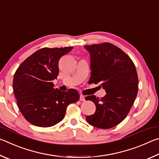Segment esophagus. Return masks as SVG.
<instances>
[{"label":"esophagus","instance_id":"34e87169","mask_svg":"<svg viewBox=\"0 0 159 159\" xmlns=\"http://www.w3.org/2000/svg\"><path fill=\"white\" fill-rule=\"evenodd\" d=\"M80 100L81 101H85V97L83 95H80Z\"/></svg>","mask_w":159,"mask_h":159}]
</instances>
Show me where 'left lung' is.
<instances>
[{"instance_id":"left-lung-1","label":"left lung","mask_w":159,"mask_h":159,"mask_svg":"<svg viewBox=\"0 0 159 159\" xmlns=\"http://www.w3.org/2000/svg\"><path fill=\"white\" fill-rule=\"evenodd\" d=\"M91 55V84H101L106 91L101 98L87 96L96 105V112L86 116L92 126L108 129L126 117L137 96L138 77L135 64L124 51L110 43L86 45Z\"/></svg>"}]
</instances>
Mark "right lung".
Segmentation results:
<instances>
[{"label":"right lung","instance_id":"right-lung-1","mask_svg":"<svg viewBox=\"0 0 159 159\" xmlns=\"http://www.w3.org/2000/svg\"><path fill=\"white\" fill-rule=\"evenodd\" d=\"M44 47L25 59L16 70L13 91L22 115L33 125L51 127L63 120L68 105L80 99L77 90L54 89L60 58L72 49Z\"/></svg>","mask_w":159,"mask_h":159}]
</instances>
